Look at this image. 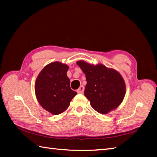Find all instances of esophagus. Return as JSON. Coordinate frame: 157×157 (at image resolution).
I'll list each match as a JSON object with an SVG mask.
<instances>
[{
    "label": "esophagus",
    "instance_id": "obj_1",
    "mask_svg": "<svg viewBox=\"0 0 157 157\" xmlns=\"http://www.w3.org/2000/svg\"><path fill=\"white\" fill-rule=\"evenodd\" d=\"M84 91V86L83 85L80 86V87L77 90V92L78 93H83Z\"/></svg>",
    "mask_w": 157,
    "mask_h": 157
}]
</instances>
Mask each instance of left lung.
<instances>
[{
    "instance_id": "8db88e82",
    "label": "left lung",
    "mask_w": 157,
    "mask_h": 157,
    "mask_svg": "<svg viewBox=\"0 0 157 157\" xmlns=\"http://www.w3.org/2000/svg\"><path fill=\"white\" fill-rule=\"evenodd\" d=\"M77 64L86 74L87 84L84 94L92 107L101 114H107L121 104L125 94V85L119 73L113 69L84 61Z\"/></svg>"
}]
</instances>
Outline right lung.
<instances>
[{"mask_svg":"<svg viewBox=\"0 0 157 157\" xmlns=\"http://www.w3.org/2000/svg\"><path fill=\"white\" fill-rule=\"evenodd\" d=\"M69 67L59 62L51 63L40 73L35 84L36 98L43 108L59 115L69 107L77 92L70 88L67 75Z\"/></svg>","mask_w":157,"mask_h":157,"instance_id":"right-lung-1","label":"right lung"}]
</instances>
